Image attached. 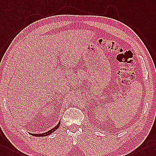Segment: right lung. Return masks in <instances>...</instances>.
I'll return each instance as SVG.
<instances>
[{"label":"right lung","instance_id":"add662e5","mask_svg":"<svg viewBox=\"0 0 156 156\" xmlns=\"http://www.w3.org/2000/svg\"><path fill=\"white\" fill-rule=\"evenodd\" d=\"M59 126H60V121L59 122V123L57 124V126H55L54 128H53L52 129H51L50 130H49L46 132L42 133V134H32V133H30V134H31L34 136H37V137H43V136H46L51 134V133H53L54 132H55L57 129L59 127Z\"/></svg>","mask_w":156,"mask_h":156}]
</instances>
